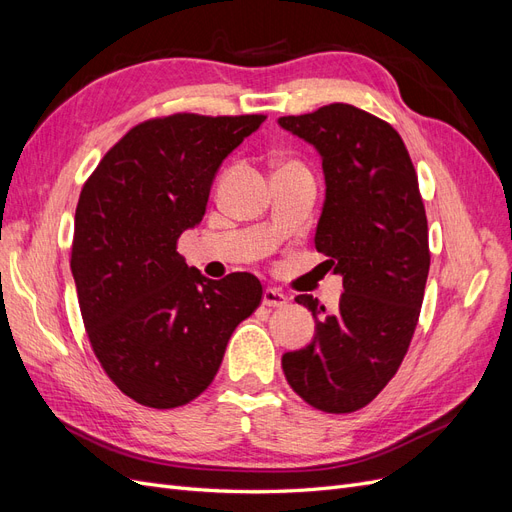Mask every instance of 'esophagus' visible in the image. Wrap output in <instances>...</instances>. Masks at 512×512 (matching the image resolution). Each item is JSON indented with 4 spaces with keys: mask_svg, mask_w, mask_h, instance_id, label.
I'll return each mask as SVG.
<instances>
[{
    "mask_svg": "<svg viewBox=\"0 0 512 512\" xmlns=\"http://www.w3.org/2000/svg\"><path fill=\"white\" fill-rule=\"evenodd\" d=\"M262 303L267 307H284L288 303V297L277 288H265V292H262Z\"/></svg>",
    "mask_w": 512,
    "mask_h": 512,
    "instance_id": "esophagus-1",
    "label": "esophagus"
}]
</instances>
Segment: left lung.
<instances>
[{"label":"left lung","instance_id":"8db88e82","mask_svg":"<svg viewBox=\"0 0 512 512\" xmlns=\"http://www.w3.org/2000/svg\"><path fill=\"white\" fill-rule=\"evenodd\" d=\"M277 123L314 145L324 196L316 250L344 280L335 314L299 294L316 318L312 344L286 352L292 391L331 414L365 408L408 352L429 273L427 215L397 130L352 104H329Z\"/></svg>","mask_w":512,"mask_h":512}]
</instances>
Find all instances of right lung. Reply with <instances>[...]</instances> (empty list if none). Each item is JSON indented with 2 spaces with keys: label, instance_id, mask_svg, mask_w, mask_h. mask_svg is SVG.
<instances>
[{
  "label": "right lung",
  "instance_id": "obj_1",
  "mask_svg": "<svg viewBox=\"0 0 512 512\" xmlns=\"http://www.w3.org/2000/svg\"><path fill=\"white\" fill-rule=\"evenodd\" d=\"M262 121L194 113L143 121L83 185L70 258L81 316L106 376L136 404H190L260 305L258 277L209 280L185 265L177 241L203 220L224 158Z\"/></svg>",
  "mask_w": 512,
  "mask_h": 512
}]
</instances>
